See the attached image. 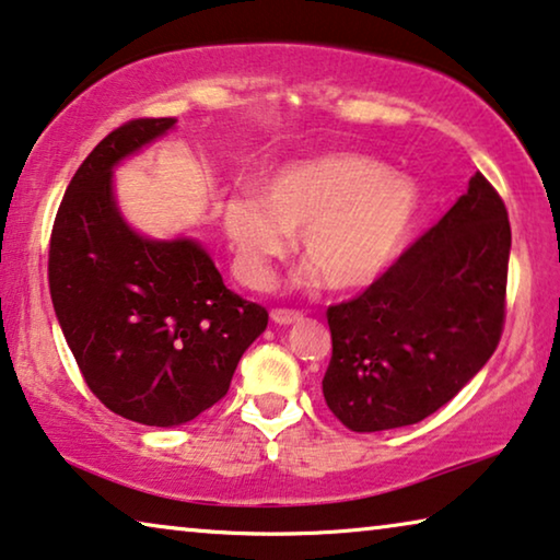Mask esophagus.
Returning <instances> with one entry per match:
<instances>
[{
	"label": "esophagus",
	"mask_w": 560,
	"mask_h": 560,
	"mask_svg": "<svg viewBox=\"0 0 560 560\" xmlns=\"http://www.w3.org/2000/svg\"><path fill=\"white\" fill-rule=\"evenodd\" d=\"M270 318L278 323V326H290V323H295V320L303 318V313L290 311V307H275V311L270 313Z\"/></svg>",
	"instance_id": "1"
}]
</instances>
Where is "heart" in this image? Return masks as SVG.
I'll return each instance as SVG.
<instances>
[{
	"mask_svg": "<svg viewBox=\"0 0 560 560\" xmlns=\"http://www.w3.org/2000/svg\"><path fill=\"white\" fill-rule=\"evenodd\" d=\"M415 212V186L376 159L323 153L272 172L262 194H226L222 224L249 288L267 285L272 262L290 253L298 230L330 288H359L392 265Z\"/></svg>",
	"mask_w": 560,
	"mask_h": 560,
	"instance_id": "heart-1",
	"label": "heart"
}]
</instances>
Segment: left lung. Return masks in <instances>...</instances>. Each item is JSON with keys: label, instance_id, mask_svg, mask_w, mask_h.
Segmentation results:
<instances>
[{"label": "left lung", "instance_id": "8db88e82", "mask_svg": "<svg viewBox=\"0 0 560 560\" xmlns=\"http://www.w3.org/2000/svg\"><path fill=\"white\" fill-rule=\"evenodd\" d=\"M508 260L505 201L477 172L363 293L328 307L323 396L340 424L384 432L444 407L500 343Z\"/></svg>", "mask_w": 560, "mask_h": 560}]
</instances>
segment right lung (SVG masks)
Segmentation results:
<instances>
[{
	"label": "right lung",
	"mask_w": 560,
	"mask_h": 560,
	"mask_svg": "<svg viewBox=\"0 0 560 560\" xmlns=\"http://www.w3.org/2000/svg\"><path fill=\"white\" fill-rule=\"evenodd\" d=\"M176 124L133 118L88 153L50 234V295L85 384L113 415L176 427L230 392L262 305L224 285L191 240L153 242L120 220L110 168Z\"/></svg>",
	"instance_id": "obj_1"
}]
</instances>
